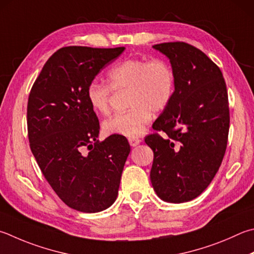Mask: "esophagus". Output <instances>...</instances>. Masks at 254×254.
<instances>
[{"label": "esophagus", "instance_id": "obj_1", "mask_svg": "<svg viewBox=\"0 0 254 254\" xmlns=\"http://www.w3.org/2000/svg\"><path fill=\"white\" fill-rule=\"evenodd\" d=\"M141 142H142V140L137 139V137H130V139H128V143H130V145H131V146H136V145H139Z\"/></svg>", "mask_w": 254, "mask_h": 254}]
</instances>
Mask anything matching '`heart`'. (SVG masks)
Returning <instances> with one entry per match:
<instances>
[{
  "label": "heart",
  "instance_id": "b5f03b06",
  "mask_svg": "<svg viewBox=\"0 0 254 254\" xmlns=\"http://www.w3.org/2000/svg\"><path fill=\"white\" fill-rule=\"evenodd\" d=\"M108 81L109 85L98 80L89 83L86 100L90 108L98 114H107L112 89L128 92L127 105L131 109L105 120L102 130L107 135H141L152 121V112L167 109L174 95V72L163 59L123 60L110 68Z\"/></svg>",
  "mask_w": 254,
  "mask_h": 254
}]
</instances>
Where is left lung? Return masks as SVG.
Returning <instances> with one entry per match:
<instances>
[{
	"label": "left lung",
	"mask_w": 254,
	"mask_h": 254,
	"mask_svg": "<svg viewBox=\"0 0 254 254\" xmlns=\"http://www.w3.org/2000/svg\"><path fill=\"white\" fill-rule=\"evenodd\" d=\"M170 60L175 76L172 101L147 135L154 153L150 179L161 200L183 203L199 196L222 163L229 134V104L222 72L184 42L152 47Z\"/></svg>",
	"instance_id": "8db88e82"
}]
</instances>
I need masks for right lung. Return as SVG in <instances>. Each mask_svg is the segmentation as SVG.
<instances>
[{
	"label": "right lung",
	"mask_w": 254,
	"mask_h": 254,
	"mask_svg": "<svg viewBox=\"0 0 254 254\" xmlns=\"http://www.w3.org/2000/svg\"><path fill=\"white\" fill-rule=\"evenodd\" d=\"M126 48L66 47L51 57L27 102L31 151L44 178L64 203L95 213L117 200L131 147L124 136L98 140L100 124L86 87ZM84 148L89 152H83Z\"/></svg>",
	"instance_id": "add662e5"
}]
</instances>
